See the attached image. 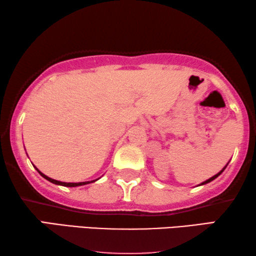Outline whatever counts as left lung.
I'll use <instances>...</instances> for the list:
<instances>
[{
	"label": "left lung",
	"instance_id": "left-lung-1",
	"mask_svg": "<svg viewBox=\"0 0 256 256\" xmlns=\"http://www.w3.org/2000/svg\"><path fill=\"white\" fill-rule=\"evenodd\" d=\"M226 165H228V164H226ZM226 165L224 166V168H223L221 170V171H220V172H218V174H216V176H212V178H210V179H208V180H206V181H204V182H202V184H200V186H202V184H208V182H210V181H213L214 179H216V178H218V176H220V174H221V173H222L223 171H224V168H226Z\"/></svg>",
	"mask_w": 256,
	"mask_h": 256
}]
</instances>
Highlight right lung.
Listing matches in <instances>:
<instances>
[{"instance_id":"1","label":"right lung","mask_w":256,"mask_h":256,"mask_svg":"<svg viewBox=\"0 0 256 256\" xmlns=\"http://www.w3.org/2000/svg\"><path fill=\"white\" fill-rule=\"evenodd\" d=\"M35 168V166H34ZM38 170V168H36ZM38 172L40 174V176H42L44 179H46L48 181H50V182H52V184H59V186H84V184H91V182H94V181H96V180H93V181H86V182H76V184H74V182H62V181H56V180H54V179H51V178H48V176H46V174H43L42 172L40 171H38Z\"/></svg>"}]
</instances>
